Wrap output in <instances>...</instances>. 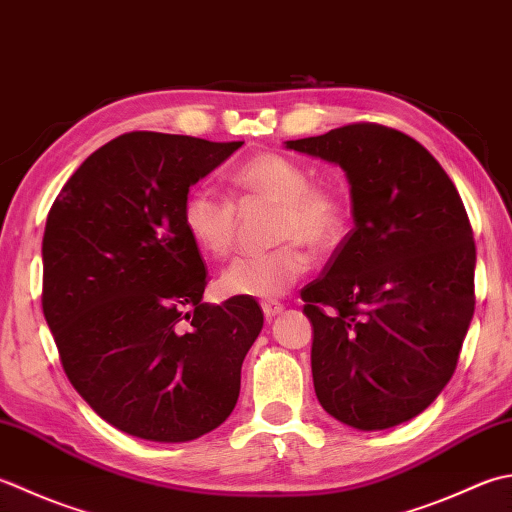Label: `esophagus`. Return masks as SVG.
Returning a JSON list of instances; mask_svg holds the SVG:
<instances>
[{
  "label": "esophagus",
  "mask_w": 512,
  "mask_h": 512,
  "mask_svg": "<svg viewBox=\"0 0 512 512\" xmlns=\"http://www.w3.org/2000/svg\"><path fill=\"white\" fill-rule=\"evenodd\" d=\"M262 310H264V315H266V319L270 322V319L282 313L284 304H279V302H262Z\"/></svg>",
  "instance_id": "1"
}]
</instances>
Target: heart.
<instances>
[{
  "label": "heart",
  "mask_w": 512,
  "mask_h": 512,
  "mask_svg": "<svg viewBox=\"0 0 512 512\" xmlns=\"http://www.w3.org/2000/svg\"><path fill=\"white\" fill-rule=\"evenodd\" d=\"M233 186L242 197H262L277 204L275 242L266 253L233 259L219 277L226 295L270 299L286 293L310 268L305 242L317 253L335 248L346 233V204L330 186L310 184L302 164L284 155L264 153L233 173ZM182 222L193 244L213 257H224L235 246L237 208L230 199L208 188L190 190Z\"/></svg>",
  "instance_id": "obj_1"
}]
</instances>
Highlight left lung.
I'll return each instance as SVG.
<instances>
[{"instance_id":"1","label":"left lung","mask_w":512,"mask_h":512,"mask_svg":"<svg viewBox=\"0 0 512 512\" xmlns=\"http://www.w3.org/2000/svg\"><path fill=\"white\" fill-rule=\"evenodd\" d=\"M286 148L346 173L355 226L302 290L313 384L330 417L384 430L453 377L475 310V242L446 170L399 130L348 124Z\"/></svg>"}]
</instances>
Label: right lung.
<instances>
[{"mask_svg": "<svg viewBox=\"0 0 512 512\" xmlns=\"http://www.w3.org/2000/svg\"><path fill=\"white\" fill-rule=\"evenodd\" d=\"M244 142L135 130L95 150L50 208L44 317L95 413L148 442L197 439L233 413L264 326L253 297L204 304L188 190Z\"/></svg>", "mask_w": 512, "mask_h": 512, "instance_id": "add662e5", "label": "right lung"}]
</instances>
